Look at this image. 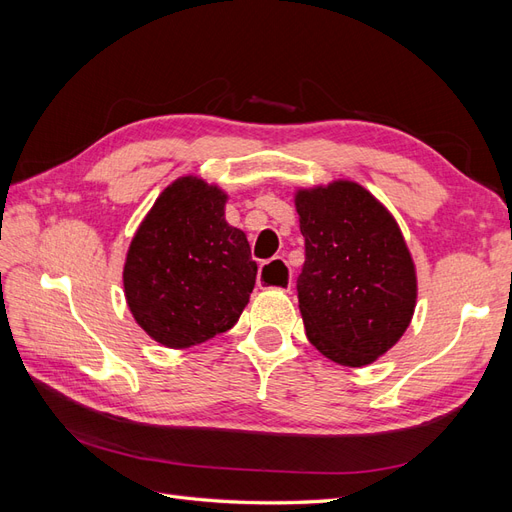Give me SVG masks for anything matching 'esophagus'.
<instances>
[{
  "label": "esophagus",
  "instance_id": "obj_1",
  "mask_svg": "<svg viewBox=\"0 0 512 512\" xmlns=\"http://www.w3.org/2000/svg\"><path fill=\"white\" fill-rule=\"evenodd\" d=\"M290 269L284 260H273L262 265L258 271V286L260 288H282V290H290Z\"/></svg>",
  "mask_w": 512,
  "mask_h": 512
}]
</instances>
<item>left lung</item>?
<instances>
[{
  "instance_id": "8db88e82",
  "label": "left lung",
  "mask_w": 512,
  "mask_h": 512,
  "mask_svg": "<svg viewBox=\"0 0 512 512\" xmlns=\"http://www.w3.org/2000/svg\"><path fill=\"white\" fill-rule=\"evenodd\" d=\"M297 211L307 339L339 365H367L397 344L414 314L416 275L404 237L391 213L350 181L299 192Z\"/></svg>"
}]
</instances>
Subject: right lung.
<instances>
[{"mask_svg": "<svg viewBox=\"0 0 512 512\" xmlns=\"http://www.w3.org/2000/svg\"><path fill=\"white\" fill-rule=\"evenodd\" d=\"M226 194L194 177L160 194L136 230L123 288L136 322L168 348L235 327L256 284L245 235L224 220Z\"/></svg>", "mask_w": 512, "mask_h": 512, "instance_id": "right-lung-1", "label": "right lung"}]
</instances>
